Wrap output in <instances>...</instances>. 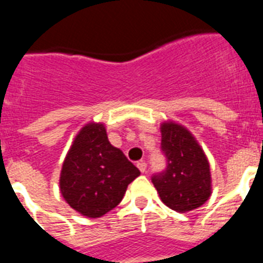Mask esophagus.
Here are the masks:
<instances>
[{
    "instance_id": "34e87169",
    "label": "esophagus",
    "mask_w": 263,
    "mask_h": 263,
    "mask_svg": "<svg viewBox=\"0 0 263 263\" xmlns=\"http://www.w3.org/2000/svg\"><path fill=\"white\" fill-rule=\"evenodd\" d=\"M137 167L139 168V171L141 173H146V167H147V164H146L145 160H139V162H137Z\"/></svg>"
}]
</instances>
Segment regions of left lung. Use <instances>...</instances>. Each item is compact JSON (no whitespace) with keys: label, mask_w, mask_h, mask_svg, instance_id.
Segmentation results:
<instances>
[{"label":"left lung","mask_w":263,"mask_h":263,"mask_svg":"<svg viewBox=\"0 0 263 263\" xmlns=\"http://www.w3.org/2000/svg\"><path fill=\"white\" fill-rule=\"evenodd\" d=\"M160 133L167 168L153 176V184L171 210L180 213L196 210L212 195L208 158L194 134L175 121L162 122Z\"/></svg>","instance_id":"obj_1"}]
</instances>
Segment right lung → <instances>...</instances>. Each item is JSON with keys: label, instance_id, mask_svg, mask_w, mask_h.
Instances as JSON below:
<instances>
[{"label": "right lung", "instance_id": "obj_1", "mask_svg": "<svg viewBox=\"0 0 263 263\" xmlns=\"http://www.w3.org/2000/svg\"><path fill=\"white\" fill-rule=\"evenodd\" d=\"M139 174L124 153L110 145L105 125L90 121L79 130L64 158L60 194L80 215L101 217L120 204Z\"/></svg>", "mask_w": 263, "mask_h": 263}]
</instances>
